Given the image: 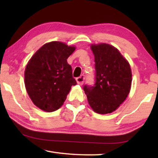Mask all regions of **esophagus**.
<instances>
[{
	"label": "esophagus",
	"instance_id": "obj_1",
	"mask_svg": "<svg viewBox=\"0 0 158 158\" xmlns=\"http://www.w3.org/2000/svg\"><path fill=\"white\" fill-rule=\"evenodd\" d=\"M84 75H81L79 77H77V78L76 79V81L77 82V84H78L79 85H82L83 84H84Z\"/></svg>",
	"mask_w": 158,
	"mask_h": 158
}]
</instances>
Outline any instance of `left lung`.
Masks as SVG:
<instances>
[{"label": "left lung", "mask_w": 158, "mask_h": 158, "mask_svg": "<svg viewBox=\"0 0 158 158\" xmlns=\"http://www.w3.org/2000/svg\"><path fill=\"white\" fill-rule=\"evenodd\" d=\"M95 56V83L85 85L84 90L93 110L110 114L123 102L129 94L132 72L129 63L116 48L100 43L90 46Z\"/></svg>", "instance_id": "1"}]
</instances>
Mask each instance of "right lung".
Returning a JSON list of instances; mask_svg holds the SVG:
<instances>
[{
	"label": "right lung",
	"instance_id": "add662e5",
	"mask_svg": "<svg viewBox=\"0 0 158 158\" xmlns=\"http://www.w3.org/2000/svg\"><path fill=\"white\" fill-rule=\"evenodd\" d=\"M75 49L63 42H51L28 61L24 73L26 89L34 105L42 110L52 112L59 109L72 85L77 84L67 61Z\"/></svg>",
	"mask_w": 158,
	"mask_h": 158
}]
</instances>
